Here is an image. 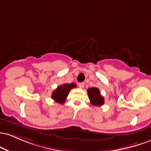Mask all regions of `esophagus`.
Listing matches in <instances>:
<instances>
[{
	"instance_id": "34e87169",
	"label": "esophagus",
	"mask_w": 151,
	"mask_h": 151,
	"mask_svg": "<svg viewBox=\"0 0 151 151\" xmlns=\"http://www.w3.org/2000/svg\"><path fill=\"white\" fill-rule=\"evenodd\" d=\"M78 86H79V87L81 88H83V87H84V86H85V83H79Z\"/></svg>"
}]
</instances>
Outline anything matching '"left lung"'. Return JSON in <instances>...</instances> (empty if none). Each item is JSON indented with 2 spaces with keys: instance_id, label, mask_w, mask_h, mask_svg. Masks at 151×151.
I'll list each match as a JSON object with an SVG mask.
<instances>
[{
  "instance_id": "obj_1",
  "label": "left lung",
  "mask_w": 151,
  "mask_h": 151,
  "mask_svg": "<svg viewBox=\"0 0 151 151\" xmlns=\"http://www.w3.org/2000/svg\"><path fill=\"white\" fill-rule=\"evenodd\" d=\"M88 95L91 103L93 106H101L104 104V98L101 95V91L97 88H91L88 89Z\"/></svg>"
}]
</instances>
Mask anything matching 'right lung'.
Here are the masks:
<instances>
[{
	"instance_id": "add662e5",
	"label": "right lung",
	"mask_w": 151,
	"mask_h": 151,
	"mask_svg": "<svg viewBox=\"0 0 151 151\" xmlns=\"http://www.w3.org/2000/svg\"><path fill=\"white\" fill-rule=\"evenodd\" d=\"M76 87V85L73 83L63 84L61 86H58L57 88L52 93V99L58 103H64L70 90Z\"/></svg>"
}]
</instances>
